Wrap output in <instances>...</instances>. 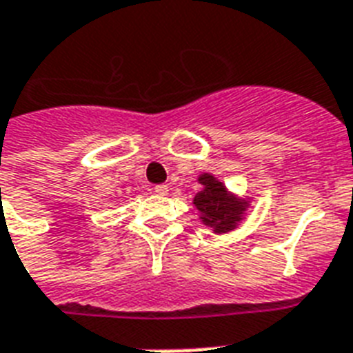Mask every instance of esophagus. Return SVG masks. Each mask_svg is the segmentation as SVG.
<instances>
[{"label": "esophagus", "mask_w": 353, "mask_h": 353, "mask_svg": "<svg viewBox=\"0 0 353 353\" xmlns=\"http://www.w3.org/2000/svg\"><path fill=\"white\" fill-rule=\"evenodd\" d=\"M154 193H157V194H168L169 193V188L165 184L154 185Z\"/></svg>", "instance_id": "1"}]
</instances>
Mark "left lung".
<instances>
[{"instance_id":"left-lung-1","label":"left lung","mask_w":353,"mask_h":353,"mask_svg":"<svg viewBox=\"0 0 353 353\" xmlns=\"http://www.w3.org/2000/svg\"><path fill=\"white\" fill-rule=\"evenodd\" d=\"M199 182L204 185V190L196 193L193 204L200 211L202 224L213 228L215 233L235 230L236 224L242 221V213L246 211V200L235 199L225 191L222 182L208 173L200 174Z\"/></svg>"}]
</instances>
